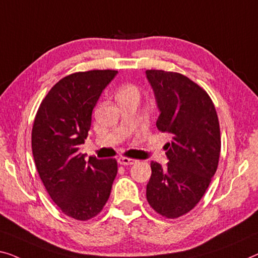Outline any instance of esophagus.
<instances>
[{"mask_svg": "<svg viewBox=\"0 0 258 258\" xmlns=\"http://www.w3.org/2000/svg\"><path fill=\"white\" fill-rule=\"evenodd\" d=\"M137 161L134 159H130V157H119L118 159V163L122 164V166H131V164H134Z\"/></svg>", "mask_w": 258, "mask_h": 258, "instance_id": "1", "label": "esophagus"}]
</instances>
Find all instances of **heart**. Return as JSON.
I'll list each match as a JSON object with an SVG mask.
<instances>
[{"label": "heart", "instance_id": "1", "mask_svg": "<svg viewBox=\"0 0 258 258\" xmlns=\"http://www.w3.org/2000/svg\"><path fill=\"white\" fill-rule=\"evenodd\" d=\"M122 94H139V90L137 89V87L128 84V86L122 87L120 91H119V95H122Z\"/></svg>", "mask_w": 258, "mask_h": 258}]
</instances>
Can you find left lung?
Segmentation results:
<instances>
[{
    "label": "left lung",
    "mask_w": 258,
    "mask_h": 258,
    "mask_svg": "<svg viewBox=\"0 0 258 258\" xmlns=\"http://www.w3.org/2000/svg\"><path fill=\"white\" fill-rule=\"evenodd\" d=\"M160 116L156 126L170 134L166 168L151 162L146 196L154 211L176 219L194 209L209 187L219 163L220 126L214 104L201 86L179 73L146 71Z\"/></svg>",
    "instance_id": "obj_1"
}]
</instances>
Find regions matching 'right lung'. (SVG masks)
Segmentation results:
<instances>
[{"label":"right lung","instance_id":"1","mask_svg":"<svg viewBox=\"0 0 258 258\" xmlns=\"http://www.w3.org/2000/svg\"><path fill=\"white\" fill-rule=\"evenodd\" d=\"M117 73L97 69L64 76L45 96L34 118L31 140L38 174L61 212L76 220L101 212L118 171L116 159L86 161L79 152L92 110Z\"/></svg>","mask_w":258,"mask_h":258}]
</instances>
